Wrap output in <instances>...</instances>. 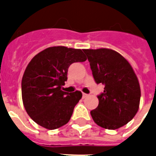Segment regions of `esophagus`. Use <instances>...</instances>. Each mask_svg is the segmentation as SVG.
Instances as JSON below:
<instances>
[{
	"label": "esophagus",
	"instance_id": "obj_1",
	"mask_svg": "<svg viewBox=\"0 0 156 156\" xmlns=\"http://www.w3.org/2000/svg\"><path fill=\"white\" fill-rule=\"evenodd\" d=\"M88 96V95L87 94H85V93H83V99H85V98H87Z\"/></svg>",
	"mask_w": 156,
	"mask_h": 156
}]
</instances>
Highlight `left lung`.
<instances>
[{
    "instance_id": "8db88e82",
    "label": "left lung",
    "mask_w": 156,
    "mask_h": 156,
    "mask_svg": "<svg viewBox=\"0 0 156 156\" xmlns=\"http://www.w3.org/2000/svg\"><path fill=\"white\" fill-rule=\"evenodd\" d=\"M95 83L104 90L98 95L99 105L90 111L93 121L108 129H116L134 117L139 108V82L129 61L109 48L83 49Z\"/></svg>"
}]
</instances>
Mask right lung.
Listing matches in <instances>:
<instances>
[{
    "label": "right lung",
    "mask_w": 156,
    "mask_h": 156,
    "mask_svg": "<svg viewBox=\"0 0 156 156\" xmlns=\"http://www.w3.org/2000/svg\"><path fill=\"white\" fill-rule=\"evenodd\" d=\"M86 60L81 49L64 46L48 48L31 59L22 79V98L26 111L35 123L47 129L68 123L83 94L79 90L65 92L61 87L67 80L71 64Z\"/></svg>",
    "instance_id": "right-lung-1"
}]
</instances>
